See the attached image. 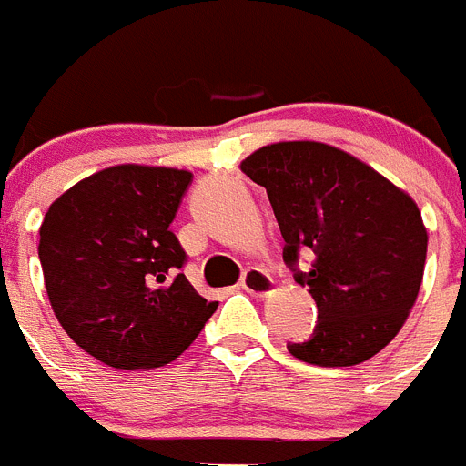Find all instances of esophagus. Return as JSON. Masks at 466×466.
Returning a JSON list of instances; mask_svg holds the SVG:
<instances>
[{
  "label": "esophagus",
  "instance_id": "esophagus-1",
  "mask_svg": "<svg viewBox=\"0 0 466 466\" xmlns=\"http://www.w3.org/2000/svg\"><path fill=\"white\" fill-rule=\"evenodd\" d=\"M240 287L252 296H268L273 291V278L268 273H263L261 268H249L242 275Z\"/></svg>",
  "mask_w": 466,
  "mask_h": 466
}]
</instances>
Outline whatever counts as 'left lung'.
Returning a JSON list of instances; mask_svg holds the SVG:
<instances>
[{"label":"left lung","instance_id":"1","mask_svg":"<svg viewBox=\"0 0 466 466\" xmlns=\"http://www.w3.org/2000/svg\"><path fill=\"white\" fill-rule=\"evenodd\" d=\"M266 188L284 238V263L317 303L310 340L291 355L315 366H355L378 355L415 306L427 228L406 191L355 156L322 142H278L240 163ZM313 254L298 268V252Z\"/></svg>","mask_w":466,"mask_h":466}]
</instances>
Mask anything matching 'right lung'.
Instances as JSON below:
<instances>
[{"mask_svg":"<svg viewBox=\"0 0 466 466\" xmlns=\"http://www.w3.org/2000/svg\"><path fill=\"white\" fill-rule=\"evenodd\" d=\"M191 182V172L175 167H106L65 191L41 221L53 312L102 364H170L219 306L179 273L187 252L170 224Z\"/></svg>","mask_w":466,"mask_h":466,"instance_id":"obj_1","label":"right lung"}]
</instances>
